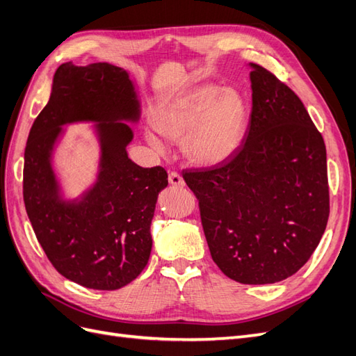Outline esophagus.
I'll return each instance as SVG.
<instances>
[{"mask_svg":"<svg viewBox=\"0 0 356 356\" xmlns=\"http://www.w3.org/2000/svg\"><path fill=\"white\" fill-rule=\"evenodd\" d=\"M168 181H170V185H173V186H179V188L185 186V180H183V177L177 173V171H171V173L168 175Z\"/></svg>","mask_w":356,"mask_h":356,"instance_id":"34e87169","label":"esophagus"}]
</instances>
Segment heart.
Instances as JSON below:
<instances>
[{"label": "heart", "instance_id": "heart-1", "mask_svg": "<svg viewBox=\"0 0 356 356\" xmlns=\"http://www.w3.org/2000/svg\"><path fill=\"white\" fill-rule=\"evenodd\" d=\"M158 134L179 140L188 160L198 165H216L239 149L249 122L245 97L236 89L205 85L165 99L154 111ZM152 148L163 151V143L148 131Z\"/></svg>", "mask_w": 356, "mask_h": 356}]
</instances>
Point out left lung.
<instances>
[{
  "mask_svg": "<svg viewBox=\"0 0 356 356\" xmlns=\"http://www.w3.org/2000/svg\"><path fill=\"white\" fill-rule=\"evenodd\" d=\"M251 65L252 111L229 160L183 170L200 201L209 252L229 279L268 284L295 274L318 246L328 200L323 136L295 92Z\"/></svg>",
  "mask_w": 356,
  "mask_h": 356,
  "instance_id": "obj_1",
  "label": "left lung"
}]
</instances>
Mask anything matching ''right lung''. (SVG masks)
I'll return each instance as SVG.
<instances>
[{
	"mask_svg": "<svg viewBox=\"0 0 356 356\" xmlns=\"http://www.w3.org/2000/svg\"><path fill=\"white\" fill-rule=\"evenodd\" d=\"M140 104L129 73L108 63L57 69L49 101L29 131L24 149L26 213L54 268L77 284L115 291L142 273L152 249L151 221L167 171L143 168L126 147L138 123ZM97 122L99 176L76 200H64L51 167V152L72 122Z\"/></svg>",
	"mask_w": 356,
	"mask_h": 356,
	"instance_id": "add662e5",
	"label": "right lung"
}]
</instances>
